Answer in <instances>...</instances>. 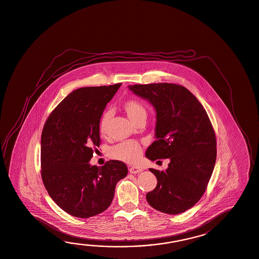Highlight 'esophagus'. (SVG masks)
Instances as JSON below:
<instances>
[{"label":"esophagus","mask_w":259,"mask_h":259,"mask_svg":"<svg viewBox=\"0 0 259 259\" xmlns=\"http://www.w3.org/2000/svg\"><path fill=\"white\" fill-rule=\"evenodd\" d=\"M128 170H130V172H131V174L136 175V174L141 172V171L143 170V168H139V167H136V166H131V167L128 168Z\"/></svg>","instance_id":"esophagus-1"}]
</instances>
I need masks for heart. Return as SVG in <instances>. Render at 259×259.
Wrapping results in <instances>:
<instances>
[{
	"mask_svg": "<svg viewBox=\"0 0 259 259\" xmlns=\"http://www.w3.org/2000/svg\"><path fill=\"white\" fill-rule=\"evenodd\" d=\"M123 109L127 114V116L135 123L140 118L146 117V108L143 103L136 99H130L123 103ZM110 113L106 112L103 114L99 130L102 136H105L108 131ZM142 146L137 142L127 141L115 145L110 149V156L114 159L125 161V162H135L142 155Z\"/></svg>",
	"mask_w": 259,
	"mask_h": 259,
	"instance_id": "1",
	"label": "heart"
}]
</instances>
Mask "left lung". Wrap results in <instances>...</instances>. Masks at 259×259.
<instances>
[{
  "instance_id": "1",
  "label": "left lung",
  "mask_w": 259,
  "mask_h": 259,
  "mask_svg": "<svg viewBox=\"0 0 259 259\" xmlns=\"http://www.w3.org/2000/svg\"><path fill=\"white\" fill-rule=\"evenodd\" d=\"M128 89L156 112V140L147 148L150 160L169 158L168 168H149L157 184L146 194L156 210L178 214L204 194L217 160V139L203 106L190 91L169 83L134 84Z\"/></svg>"
}]
</instances>
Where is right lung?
I'll return each mask as SVG.
<instances>
[{
  "label": "right lung",
  "mask_w": 259,
  "mask_h": 259,
  "mask_svg": "<svg viewBox=\"0 0 259 259\" xmlns=\"http://www.w3.org/2000/svg\"><path fill=\"white\" fill-rule=\"evenodd\" d=\"M121 84L88 87L70 93L52 111L41 136V175L49 196L72 217L89 218L108 208L125 163L91 166L100 146V120Z\"/></svg>",
  "instance_id": "right-lung-1"
}]
</instances>
